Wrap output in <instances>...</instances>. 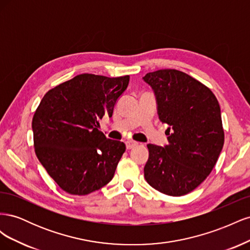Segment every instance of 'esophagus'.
<instances>
[{"mask_svg": "<svg viewBox=\"0 0 250 250\" xmlns=\"http://www.w3.org/2000/svg\"><path fill=\"white\" fill-rule=\"evenodd\" d=\"M135 146H138V143L134 142V141H127L126 142V148L127 149H132Z\"/></svg>", "mask_w": 250, "mask_h": 250, "instance_id": "esophagus-1", "label": "esophagus"}]
</instances>
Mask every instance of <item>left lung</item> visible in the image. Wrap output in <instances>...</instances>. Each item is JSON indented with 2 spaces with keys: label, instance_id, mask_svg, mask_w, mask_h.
Returning <instances> with one entry per match:
<instances>
[{
  "label": "left lung",
  "instance_id": "1",
  "mask_svg": "<svg viewBox=\"0 0 250 250\" xmlns=\"http://www.w3.org/2000/svg\"><path fill=\"white\" fill-rule=\"evenodd\" d=\"M143 79L153 89L158 118L169 125V145H147L144 175L158 192L186 195L208 176L223 148L220 106L208 86L184 72L158 70Z\"/></svg>",
  "mask_w": 250,
  "mask_h": 250
}]
</instances>
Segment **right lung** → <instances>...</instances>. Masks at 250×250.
I'll list each match as a JSON object with an SVG mask.
<instances>
[{
    "label": "right lung",
    "instance_id": "add662e5",
    "mask_svg": "<svg viewBox=\"0 0 250 250\" xmlns=\"http://www.w3.org/2000/svg\"><path fill=\"white\" fill-rule=\"evenodd\" d=\"M129 76L109 78L81 74L50 89L32 120L35 153L43 168L66 193L87 195L107 185L126 150L106 139L99 121L113 107Z\"/></svg>",
    "mask_w": 250,
    "mask_h": 250
}]
</instances>
